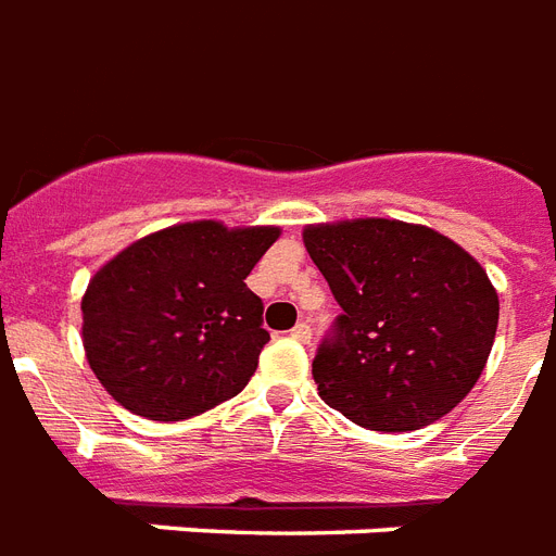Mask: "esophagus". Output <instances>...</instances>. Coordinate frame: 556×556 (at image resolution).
<instances>
[{"instance_id":"esophagus-1","label":"esophagus","mask_w":556,"mask_h":556,"mask_svg":"<svg viewBox=\"0 0 556 556\" xmlns=\"http://www.w3.org/2000/svg\"><path fill=\"white\" fill-rule=\"evenodd\" d=\"M291 338H294L296 343H308V340H312V326H308V323H296L294 329H291Z\"/></svg>"}]
</instances>
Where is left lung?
Returning a JSON list of instances; mask_svg holds the SVG:
<instances>
[{
    "label": "left lung",
    "instance_id": "8db88e82",
    "mask_svg": "<svg viewBox=\"0 0 556 556\" xmlns=\"http://www.w3.org/2000/svg\"><path fill=\"white\" fill-rule=\"evenodd\" d=\"M303 242L343 308L312 366L323 401L378 432L421 430L462 404L500 323L482 265L397 218L308 225Z\"/></svg>",
    "mask_w": 556,
    "mask_h": 556
}]
</instances>
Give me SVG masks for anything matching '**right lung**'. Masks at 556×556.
I'll return each mask as SVG.
<instances>
[{
    "mask_svg": "<svg viewBox=\"0 0 556 556\" xmlns=\"http://www.w3.org/2000/svg\"><path fill=\"white\" fill-rule=\"evenodd\" d=\"M279 227L213 218L164 227L112 256L83 294V349L109 395L185 421L239 395L270 334L244 286Z\"/></svg>",
    "mask_w": 556,
    "mask_h": 556,
    "instance_id": "1",
    "label": "right lung"
}]
</instances>
